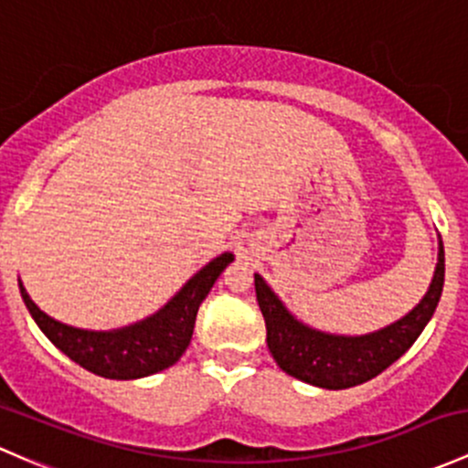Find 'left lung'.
Listing matches in <instances>:
<instances>
[{
  "label": "left lung",
  "mask_w": 468,
  "mask_h": 468,
  "mask_svg": "<svg viewBox=\"0 0 468 468\" xmlns=\"http://www.w3.org/2000/svg\"><path fill=\"white\" fill-rule=\"evenodd\" d=\"M444 289V244L437 238L435 273L424 298L399 321L370 334H332L293 316L287 304L255 273V296L267 323V346L280 370L309 386L346 390L361 386L410 350L435 314Z\"/></svg>",
  "instance_id": "obj_1"
}]
</instances>
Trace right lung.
Wrapping results in <instances>:
<instances>
[{"label": "right lung", "mask_w": 468, "mask_h": 468, "mask_svg": "<svg viewBox=\"0 0 468 468\" xmlns=\"http://www.w3.org/2000/svg\"><path fill=\"white\" fill-rule=\"evenodd\" d=\"M233 260L235 255L229 250L218 255L206 267H201L159 312L139 323L107 329V332L71 327L56 321L33 303L22 280L17 282L28 314L58 350L93 375L132 381V378L156 375L179 361L193 338L199 304Z\"/></svg>", "instance_id": "add662e5"}]
</instances>
